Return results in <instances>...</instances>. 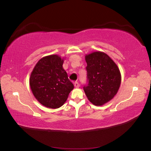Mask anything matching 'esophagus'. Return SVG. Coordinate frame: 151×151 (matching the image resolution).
I'll list each match as a JSON object with an SVG mask.
<instances>
[{
	"mask_svg": "<svg viewBox=\"0 0 151 151\" xmlns=\"http://www.w3.org/2000/svg\"><path fill=\"white\" fill-rule=\"evenodd\" d=\"M74 86H75V88H79V86H80L78 82H75V83H74Z\"/></svg>",
	"mask_w": 151,
	"mask_h": 151,
	"instance_id": "34e87169",
	"label": "esophagus"
}]
</instances>
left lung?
Wrapping results in <instances>:
<instances>
[{
	"mask_svg": "<svg viewBox=\"0 0 151 151\" xmlns=\"http://www.w3.org/2000/svg\"><path fill=\"white\" fill-rule=\"evenodd\" d=\"M88 84L84 90L88 100L95 106H102L117 94L121 76L117 65L102 52H93L85 57Z\"/></svg>",
	"mask_w": 151,
	"mask_h": 151,
	"instance_id": "1",
	"label": "left lung"
}]
</instances>
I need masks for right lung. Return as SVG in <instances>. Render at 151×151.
I'll return each instance as SVG.
<instances>
[{
	"instance_id": "1",
	"label": "right lung",
	"mask_w": 151,
	"mask_h": 151,
	"mask_svg": "<svg viewBox=\"0 0 151 151\" xmlns=\"http://www.w3.org/2000/svg\"><path fill=\"white\" fill-rule=\"evenodd\" d=\"M63 63V59L57 54L45 56L38 61L30 75L29 82L32 93L47 108L62 106L74 88Z\"/></svg>"
}]
</instances>
